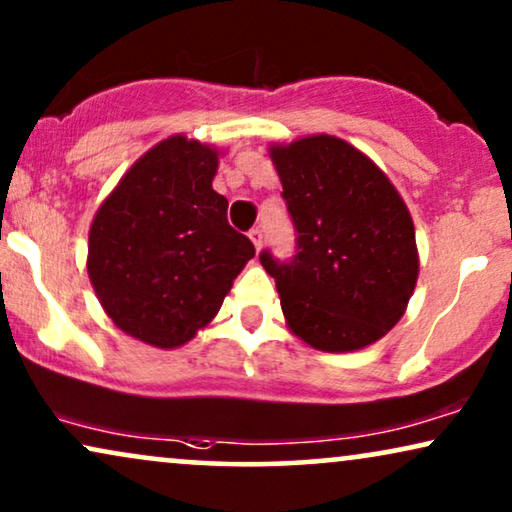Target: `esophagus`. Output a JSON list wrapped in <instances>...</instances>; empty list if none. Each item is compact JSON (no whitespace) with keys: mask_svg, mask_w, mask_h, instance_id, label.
<instances>
[{"mask_svg":"<svg viewBox=\"0 0 512 512\" xmlns=\"http://www.w3.org/2000/svg\"><path fill=\"white\" fill-rule=\"evenodd\" d=\"M248 236H250L252 245H255V248L260 250V248H262V241H264V234H262V229H260V226H252V229L248 231Z\"/></svg>","mask_w":512,"mask_h":512,"instance_id":"obj_1","label":"esophagus"}]
</instances>
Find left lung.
I'll use <instances>...</instances> for the list:
<instances>
[{"instance_id":"obj_1","label":"left lung","mask_w":512,"mask_h":512,"mask_svg":"<svg viewBox=\"0 0 512 512\" xmlns=\"http://www.w3.org/2000/svg\"><path fill=\"white\" fill-rule=\"evenodd\" d=\"M297 248L290 262L269 250L288 328L321 352L373 345L406 312L418 281L416 229L387 174L331 134L271 146Z\"/></svg>"}]
</instances>
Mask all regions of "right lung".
I'll list each match as a JSON object with an SVG mask.
<instances>
[{
	"mask_svg": "<svg viewBox=\"0 0 512 512\" xmlns=\"http://www.w3.org/2000/svg\"><path fill=\"white\" fill-rule=\"evenodd\" d=\"M219 151L184 134L125 172L89 229L87 271L103 312L146 345L172 349L215 319L255 245L212 189Z\"/></svg>",
	"mask_w": 512,
	"mask_h": 512,
	"instance_id": "add662e5",
	"label": "right lung"
}]
</instances>
